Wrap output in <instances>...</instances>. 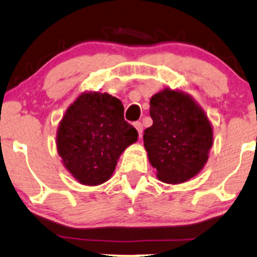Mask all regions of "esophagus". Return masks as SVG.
Listing matches in <instances>:
<instances>
[{"instance_id":"esophagus-1","label":"esophagus","mask_w":257,"mask_h":257,"mask_svg":"<svg viewBox=\"0 0 257 257\" xmlns=\"http://www.w3.org/2000/svg\"><path fill=\"white\" fill-rule=\"evenodd\" d=\"M134 126H135V128H137L139 135L143 134V129H144V128H143V124H141L140 122H135V123H134Z\"/></svg>"}]
</instances>
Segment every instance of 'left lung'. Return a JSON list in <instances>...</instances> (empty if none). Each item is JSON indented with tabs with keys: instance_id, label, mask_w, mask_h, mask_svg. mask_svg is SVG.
I'll use <instances>...</instances> for the list:
<instances>
[{
	"instance_id": "8db88e82",
	"label": "left lung",
	"mask_w": 257,
	"mask_h": 257,
	"mask_svg": "<svg viewBox=\"0 0 257 257\" xmlns=\"http://www.w3.org/2000/svg\"><path fill=\"white\" fill-rule=\"evenodd\" d=\"M153 124L144 134V146L157 176L167 184L193 178L208 161L213 129L205 113L181 91L166 89L150 101Z\"/></svg>"
}]
</instances>
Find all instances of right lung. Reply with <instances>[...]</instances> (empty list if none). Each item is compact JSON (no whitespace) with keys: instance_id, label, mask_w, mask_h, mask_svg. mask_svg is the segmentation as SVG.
Listing matches in <instances>:
<instances>
[{"instance_id":"1","label":"right lung","mask_w":257,"mask_h":257,"mask_svg":"<svg viewBox=\"0 0 257 257\" xmlns=\"http://www.w3.org/2000/svg\"><path fill=\"white\" fill-rule=\"evenodd\" d=\"M124 107L106 93L82 94L67 108L59 125V156L83 185H100L111 178L117 161L138 140V132L124 120Z\"/></svg>"}]
</instances>
